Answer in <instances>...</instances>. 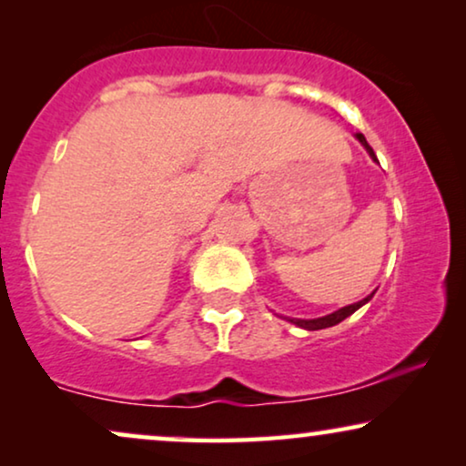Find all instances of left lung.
I'll return each mask as SVG.
<instances>
[{
	"label": "left lung",
	"instance_id": "1",
	"mask_svg": "<svg viewBox=\"0 0 466 466\" xmlns=\"http://www.w3.org/2000/svg\"><path fill=\"white\" fill-rule=\"evenodd\" d=\"M354 137L359 139V142L362 144V148H365V150L369 152V157H371L375 163H380V161H378V157H375L373 148H371V146L367 144L365 136H362V133H356ZM373 295H375V290L371 292V295H367L365 299H360V301H356V303H352V305H346V308H339L337 311H333V314H327V316H322V318H309V320H305V318H286V316H284V320H289V322H292V324H297V327H301V329H305V330H320V329H329V327H335V324H339L341 320H346L348 316H352L356 309H360L362 305L371 301Z\"/></svg>",
	"mask_w": 466,
	"mask_h": 466
}]
</instances>
